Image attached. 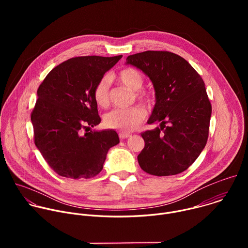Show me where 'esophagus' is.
Wrapping results in <instances>:
<instances>
[{"instance_id": "1", "label": "esophagus", "mask_w": 248, "mask_h": 248, "mask_svg": "<svg viewBox=\"0 0 248 248\" xmlns=\"http://www.w3.org/2000/svg\"><path fill=\"white\" fill-rule=\"evenodd\" d=\"M119 136H120L121 139H125V138L130 137V133H127V132H124V131H120Z\"/></svg>"}]
</instances>
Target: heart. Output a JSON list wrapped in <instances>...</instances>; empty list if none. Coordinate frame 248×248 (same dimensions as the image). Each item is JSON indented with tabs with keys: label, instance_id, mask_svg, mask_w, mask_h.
Returning <instances> with one entry per match:
<instances>
[{
	"label": "heart",
	"instance_id": "obj_1",
	"mask_svg": "<svg viewBox=\"0 0 248 248\" xmlns=\"http://www.w3.org/2000/svg\"><path fill=\"white\" fill-rule=\"evenodd\" d=\"M119 81L135 92V97L145 103H150L152 97L146 92H139L144 83V78L138 69L126 67L121 70L118 76ZM138 92L136 93V91ZM94 100L101 108H107L110 104V80L104 77L96 84L94 89ZM146 117L145 109L140 105L132 106L127 109H115L104 116V124L109 128L120 129L123 131H131L138 127Z\"/></svg>",
	"mask_w": 248,
	"mask_h": 248
}]
</instances>
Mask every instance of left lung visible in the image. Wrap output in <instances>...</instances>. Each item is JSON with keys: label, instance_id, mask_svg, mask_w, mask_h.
Listing matches in <instances>:
<instances>
[{"label": "left lung", "instance_id": "left-lung-1", "mask_svg": "<svg viewBox=\"0 0 248 248\" xmlns=\"http://www.w3.org/2000/svg\"><path fill=\"white\" fill-rule=\"evenodd\" d=\"M126 64L142 70L155 89L147 123L159 126L141 133L145 146L137 156L140 168L158 176L183 172L208 139L212 106L202 78L187 61L167 51L130 55Z\"/></svg>", "mask_w": 248, "mask_h": 248}]
</instances>
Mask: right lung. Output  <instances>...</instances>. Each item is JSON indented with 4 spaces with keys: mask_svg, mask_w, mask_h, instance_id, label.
I'll use <instances>...</instances> for the list:
<instances>
[{
    "mask_svg": "<svg viewBox=\"0 0 248 248\" xmlns=\"http://www.w3.org/2000/svg\"><path fill=\"white\" fill-rule=\"evenodd\" d=\"M122 57L72 58L54 67L40 84L31 113L34 142L58 174L93 178L102 170L109 149L120 143L115 130L92 127L101 122L95 86Z\"/></svg>",
    "mask_w": 248,
    "mask_h": 248,
    "instance_id": "add662e5",
    "label": "right lung"
}]
</instances>
